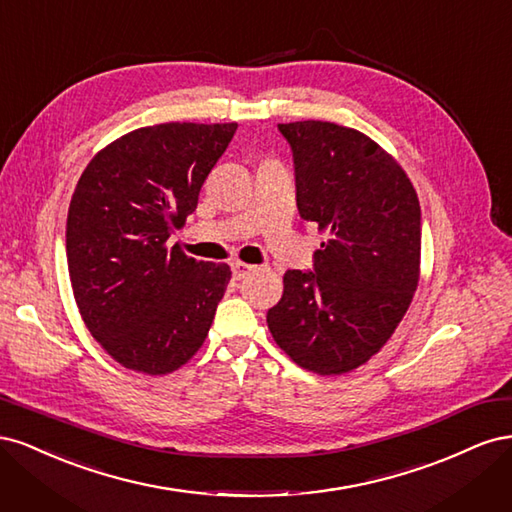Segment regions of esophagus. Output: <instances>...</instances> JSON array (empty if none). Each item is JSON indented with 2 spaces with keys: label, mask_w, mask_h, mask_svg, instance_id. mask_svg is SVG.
<instances>
[{
  "label": "esophagus",
  "mask_w": 512,
  "mask_h": 512,
  "mask_svg": "<svg viewBox=\"0 0 512 512\" xmlns=\"http://www.w3.org/2000/svg\"><path fill=\"white\" fill-rule=\"evenodd\" d=\"M230 269H232V275H235V280H243V277L250 275L256 267L245 265V262H241V260H235V262H232V265H230Z\"/></svg>",
  "instance_id": "34e87169"
}]
</instances>
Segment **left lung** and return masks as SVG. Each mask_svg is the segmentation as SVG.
<instances>
[{
	"mask_svg": "<svg viewBox=\"0 0 512 512\" xmlns=\"http://www.w3.org/2000/svg\"><path fill=\"white\" fill-rule=\"evenodd\" d=\"M277 128L292 149L301 218L329 241L314 271L284 273L269 331L303 369L348 374L380 352L412 303L421 205L404 168L363 132L314 119Z\"/></svg>",
	"mask_w": 512,
	"mask_h": 512,
	"instance_id": "1",
	"label": "left lung"
}]
</instances>
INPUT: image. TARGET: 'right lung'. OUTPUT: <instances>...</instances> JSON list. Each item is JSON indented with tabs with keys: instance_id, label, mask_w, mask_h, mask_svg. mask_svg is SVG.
<instances>
[{
	"instance_id": "add662e5",
	"label": "right lung",
	"mask_w": 512,
	"mask_h": 512,
	"mask_svg": "<svg viewBox=\"0 0 512 512\" xmlns=\"http://www.w3.org/2000/svg\"><path fill=\"white\" fill-rule=\"evenodd\" d=\"M237 123H160L98 151L76 183L66 224L76 305L113 359L149 376L203 346L230 267L194 260L170 235L194 213Z\"/></svg>"
}]
</instances>
